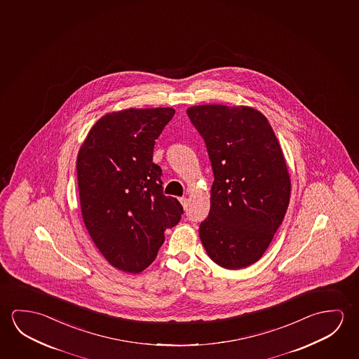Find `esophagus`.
Returning <instances> with one entry per match:
<instances>
[{
    "label": "esophagus",
    "instance_id": "34e87169",
    "mask_svg": "<svg viewBox=\"0 0 359 359\" xmlns=\"http://www.w3.org/2000/svg\"><path fill=\"white\" fill-rule=\"evenodd\" d=\"M180 202L182 203L183 207H186V205H187V198H186V197H181V198H180Z\"/></svg>",
    "mask_w": 359,
    "mask_h": 359
}]
</instances>
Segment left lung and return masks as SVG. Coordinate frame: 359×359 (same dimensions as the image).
Wrapping results in <instances>:
<instances>
[{
    "instance_id": "obj_1",
    "label": "left lung",
    "mask_w": 359,
    "mask_h": 359,
    "mask_svg": "<svg viewBox=\"0 0 359 359\" xmlns=\"http://www.w3.org/2000/svg\"><path fill=\"white\" fill-rule=\"evenodd\" d=\"M187 114L205 141L215 177L199 238L218 266L248 267L267 250L290 203L278 140L267 118L250 107L202 104Z\"/></svg>"
}]
</instances>
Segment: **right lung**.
Instances as JSON below:
<instances>
[{
    "label": "right lung",
    "instance_id": "obj_1",
    "mask_svg": "<svg viewBox=\"0 0 359 359\" xmlns=\"http://www.w3.org/2000/svg\"><path fill=\"white\" fill-rule=\"evenodd\" d=\"M173 109H125L96 122L77 157L86 228L114 267L140 273L154 262L183 207L163 194L154 148Z\"/></svg>",
    "mask_w": 359,
    "mask_h": 359
}]
</instances>
